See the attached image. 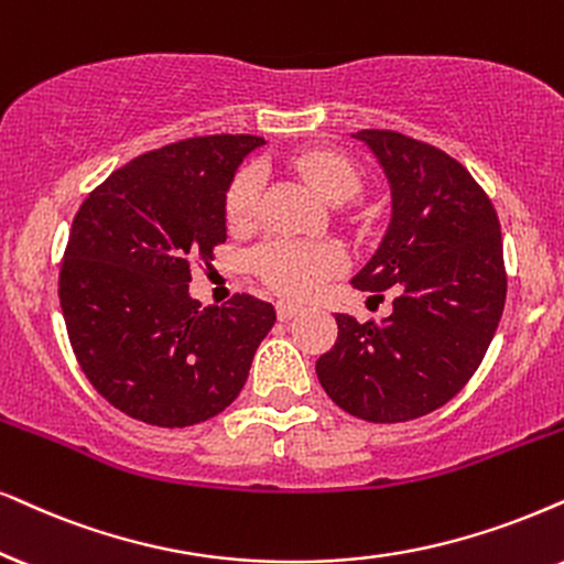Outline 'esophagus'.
Returning <instances> with one entry per match:
<instances>
[{
    "mask_svg": "<svg viewBox=\"0 0 564 564\" xmlns=\"http://www.w3.org/2000/svg\"><path fill=\"white\" fill-rule=\"evenodd\" d=\"M275 312H278V319H283V323H286V319H291L294 315H299V312H302V306L294 304V302H278Z\"/></svg>",
    "mask_w": 564,
    "mask_h": 564,
    "instance_id": "esophagus-1",
    "label": "esophagus"
}]
</instances>
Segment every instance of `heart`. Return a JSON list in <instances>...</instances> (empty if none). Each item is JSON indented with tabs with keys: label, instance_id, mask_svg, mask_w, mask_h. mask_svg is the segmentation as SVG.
I'll use <instances>...</instances> for the list:
<instances>
[{
	"label": "heart",
	"instance_id": "1",
	"mask_svg": "<svg viewBox=\"0 0 564 564\" xmlns=\"http://www.w3.org/2000/svg\"><path fill=\"white\" fill-rule=\"evenodd\" d=\"M294 169L319 197L333 205L351 203L361 192L359 169L344 153L306 151L296 155ZM260 187L262 174L258 166H245L234 176L229 195H226V218L234 229L254 220ZM252 268L278 294L304 299L317 294L344 268V252L330 241L273 237L254 249Z\"/></svg>",
	"mask_w": 564,
	"mask_h": 564
}]
</instances>
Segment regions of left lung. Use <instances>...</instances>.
<instances>
[{
  "label": "left lung",
  "mask_w": 564,
  "mask_h": 564,
  "mask_svg": "<svg viewBox=\"0 0 564 564\" xmlns=\"http://www.w3.org/2000/svg\"><path fill=\"white\" fill-rule=\"evenodd\" d=\"M384 169L393 213L354 289H393V315H335L338 340L317 359L325 393L356 419L411 422L437 411L479 369L508 294L500 218L468 169L430 142L361 130Z\"/></svg>",
  "instance_id": "left-lung-1"
}]
</instances>
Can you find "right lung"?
<instances>
[{"instance_id": "1", "label": "right lung", "mask_w": 564, "mask_h": 564, "mask_svg": "<svg viewBox=\"0 0 564 564\" xmlns=\"http://www.w3.org/2000/svg\"><path fill=\"white\" fill-rule=\"evenodd\" d=\"M254 134H208L142 153L85 197L59 268V302L77 365L127 416L192 426L245 388L275 323L270 302L189 296V265L226 241V192Z\"/></svg>"}]
</instances>
